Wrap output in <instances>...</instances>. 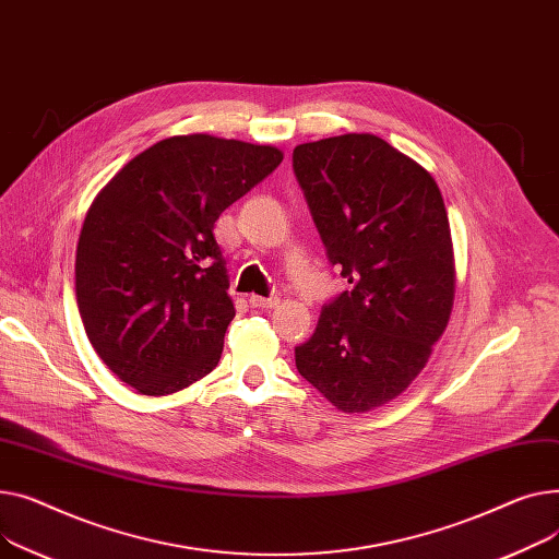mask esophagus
I'll use <instances>...</instances> for the list:
<instances>
[{"label":"esophagus","instance_id":"34e87169","mask_svg":"<svg viewBox=\"0 0 559 559\" xmlns=\"http://www.w3.org/2000/svg\"><path fill=\"white\" fill-rule=\"evenodd\" d=\"M280 305L277 295H271V298H261V295H250V307L254 309H273Z\"/></svg>","mask_w":559,"mask_h":559}]
</instances>
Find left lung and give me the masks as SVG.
Segmentation results:
<instances>
[{
  "mask_svg": "<svg viewBox=\"0 0 559 559\" xmlns=\"http://www.w3.org/2000/svg\"><path fill=\"white\" fill-rule=\"evenodd\" d=\"M293 174L326 259L352 284L295 347V368L343 413H366L408 388L449 322L455 280L442 193L377 135L295 146Z\"/></svg>",
  "mask_w": 559,
  "mask_h": 559,
  "instance_id": "left-lung-1",
  "label": "left lung"
}]
</instances>
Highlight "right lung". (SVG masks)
<instances>
[{"instance_id":"add662e5","label":"right lung","mask_w":559,"mask_h":559,"mask_svg":"<svg viewBox=\"0 0 559 559\" xmlns=\"http://www.w3.org/2000/svg\"><path fill=\"white\" fill-rule=\"evenodd\" d=\"M275 146L162 140L96 195L76 248V302L98 358L142 395L210 374L235 318L214 223L282 162Z\"/></svg>"}]
</instances>
